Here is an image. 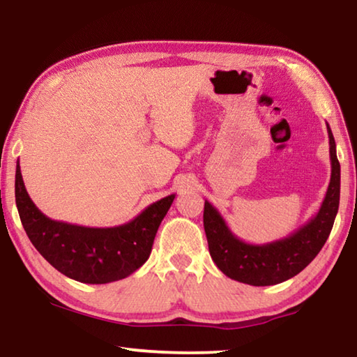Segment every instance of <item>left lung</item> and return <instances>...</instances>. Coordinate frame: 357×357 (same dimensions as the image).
Returning <instances> with one entry per match:
<instances>
[{"instance_id": "obj_1", "label": "left lung", "mask_w": 357, "mask_h": 357, "mask_svg": "<svg viewBox=\"0 0 357 357\" xmlns=\"http://www.w3.org/2000/svg\"><path fill=\"white\" fill-rule=\"evenodd\" d=\"M331 183L319 211L303 227L282 239L250 244L239 239L209 201L204 202V229L212 260L223 274L249 286H274L305 270L326 244L340 204V162L331 128Z\"/></svg>"}]
</instances>
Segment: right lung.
I'll return each instance as SVG.
<instances>
[{
  "mask_svg": "<svg viewBox=\"0 0 357 357\" xmlns=\"http://www.w3.org/2000/svg\"><path fill=\"white\" fill-rule=\"evenodd\" d=\"M175 195L153 202L132 220L112 228L57 222L45 215L26 193L17 161L15 204L35 249L65 276L84 284H107L128 278L151 254L158 228Z\"/></svg>",
  "mask_w": 357,
  "mask_h": 357,
  "instance_id": "add662e5",
  "label": "right lung"
}]
</instances>
